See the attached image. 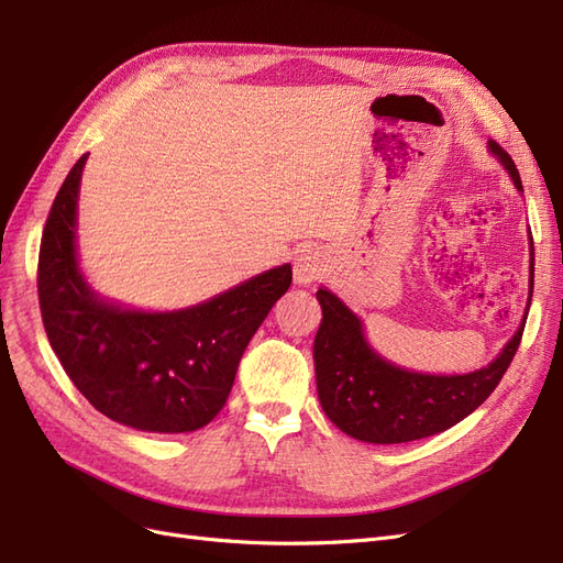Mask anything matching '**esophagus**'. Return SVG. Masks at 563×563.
Masks as SVG:
<instances>
[{"instance_id": "esophagus-1", "label": "esophagus", "mask_w": 563, "mask_h": 563, "mask_svg": "<svg viewBox=\"0 0 563 563\" xmlns=\"http://www.w3.org/2000/svg\"><path fill=\"white\" fill-rule=\"evenodd\" d=\"M327 255H323L319 249H305L298 261L294 265V279L298 286H310L314 282H319L323 275H327Z\"/></svg>"}]
</instances>
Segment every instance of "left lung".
<instances>
[{
	"label": "left lung",
	"instance_id": "left-lung-1",
	"mask_svg": "<svg viewBox=\"0 0 563 563\" xmlns=\"http://www.w3.org/2000/svg\"><path fill=\"white\" fill-rule=\"evenodd\" d=\"M488 150L523 192L512 157L496 143ZM533 298V236L531 288ZM321 323L314 338V373L323 413L345 434L368 444H404L444 432L479 408L512 364L523 335V321L512 340L488 366L463 376H430L385 362L366 343L362 321L329 288H319Z\"/></svg>",
	"mask_w": 563,
	"mask_h": 563
}]
</instances>
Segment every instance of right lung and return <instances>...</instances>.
<instances>
[{"label": "right lung", "instance_id": "right-lung-1", "mask_svg": "<svg viewBox=\"0 0 563 563\" xmlns=\"http://www.w3.org/2000/svg\"><path fill=\"white\" fill-rule=\"evenodd\" d=\"M84 164L87 155L60 185L42 234L37 291L48 343L110 420L143 432H195L225 406L249 340L291 286V265L176 312L124 310L98 298L75 244Z\"/></svg>", "mask_w": 563, "mask_h": 563}]
</instances>
